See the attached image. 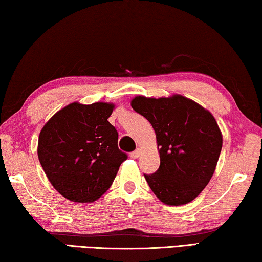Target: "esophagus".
<instances>
[{
    "label": "esophagus",
    "mask_w": 262,
    "mask_h": 262,
    "mask_svg": "<svg viewBox=\"0 0 262 262\" xmlns=\"http://www.w3.org/2000/svg\"><path fill=\"white\" fill-rule=\"evenodd\" d=\"M140 153H141V149H140V148H137L136 151H134V152L131 153V157L134 158V159H137V158H139Z\"/></svg>",
    "instance_id": "1"
}]
</instances>
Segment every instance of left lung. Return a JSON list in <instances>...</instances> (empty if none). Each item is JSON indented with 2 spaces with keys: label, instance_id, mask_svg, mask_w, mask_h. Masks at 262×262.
<instances>
[{
  "label": "left lung",
  "instance_id": "left-lung-1",
  "mask_svg": "<svg viewBox=\"0 0 262 262\" xmlns=\"http://www.w3.org/2000/svg\"><path fill=\"white\" fill-rule=\"evenodd\" d=\"M156 131L160 166L144 174L161 202L182 205L200 195L216 169L223 137L213 116L196 102L181 95L131 101Z\"/></svg>",
  "mask_w": 262,
  "mask_h": 262
}]
</instances>
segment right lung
Masks as SVG:
<instances>
[{
  "label": "right lung",
  "instance_id": "1",
  "mask_svg": "<svg viewBox=\"0 0 262 262\" xmlns=\"http://www.w3.org/2000/svg\"><path fill=\"white\" fill-rule=\"evenodd\" d=\"M114 104L71 103L41 128L38 158L47 179L73 202H94L109 189L127 159L108 122Z\"/></svg>",
  "mask_w": 262,
  "mask_h": 262
}]
</instances>
